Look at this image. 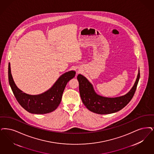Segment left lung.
Masks as SVG:
<instances>
[{
  "label": "left lung",
  "mask_w": 154,
  "mask_h": 154,
  "mask_svg": "<svg viewBox=\"0 0 154 154\" xmlns=\"http://www.w3.org/2000/svg\"><path fill=\"white\" fill-rule=\"evenodd\" d=\"M140 79V71L132 89L126 94L117 97H105L95 92L92 84L81 74H79L80 96L83 104L89 111L94 113L105 115L120 111L132 99Z\"/></svg>",
  "instance_id": "1"
}]
</instances>
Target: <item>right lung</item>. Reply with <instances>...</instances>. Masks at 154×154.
I'll use <instances>...</instances> for the list:
<instances>
[{
	"instance_id": "1",
	"label": "right lung",
	"mask_w": 154,
	"mask_h": 154,
	"mask_svg": "<svg viewBox=\"0 0 154 154\" xmlns=\"http://www.w3.org/2000/svg\"><path fill=\"white\" fill-rule=\"evenodd\" d=\"M8 81L15 98L25 110L34 114H46L55 110L61 101L65 88L75 72L71 70L61 75L53 86L46 92L38 95H30L23 92L16 86L8 64Z\"/></svg>"
}]
</instances>
